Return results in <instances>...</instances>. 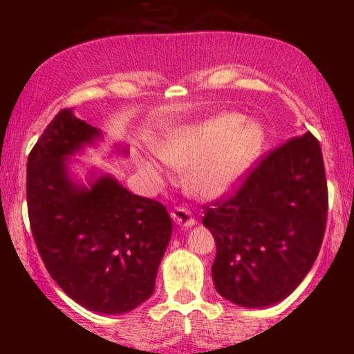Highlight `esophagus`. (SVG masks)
I'll list each match as a JSON object with an SVG mask.
<instances>
[{"mask_svg": "<svg viewBox=\"0 0 354 354\" xmlns=\"http://www.w3.org/2000/svg\"><path fill=\"white\" fill-rule=\"evenodd\" d=\"M171 218H173V221L176 223V225L185 226V228H188V226H193L194 223H196V219H194L193 214H191V211L186 209V208H174L171 211Z\"/></svg>", "mask_w": 354, "mask_h": 354, "instance_id": "34e87169", "label": "esophagus"}]
</instances>
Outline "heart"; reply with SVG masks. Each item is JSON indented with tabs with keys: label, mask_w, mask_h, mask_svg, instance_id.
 <instances>
[{
	"label": "heart",
	"mask_w": 354,
	"mask_h": 354,
	"mask_svg": "<svg viewBox=\"0 0 354 354\" xmlns=\"http://www.w3.org/2000/svg\"><path fill=\"white\" fill-rule=\"evenodd\" d=\"M241 115H221L185 129L160 145L158 154L173 168H188L189 186L198 194L214 198L239 181L265 148V129L245 123ZM141 171L153 183L161 171L149 158L140 161Z\"/></svg>",
	"instance_id": "heart-1"
}]
</instances>
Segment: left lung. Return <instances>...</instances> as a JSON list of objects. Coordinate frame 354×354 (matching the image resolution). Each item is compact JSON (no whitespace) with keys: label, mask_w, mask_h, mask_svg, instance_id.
Here are the masks:
<instances>
[{"label":"left lung","mask_w":354,"mask_h":354,"mask_svg":"<svg viewBox=\"0 0 354 354\" xmlns=\"http://www.w3.org/2000/svg\"><path fill=\"white\" fill-rule=\"evenodd\" d=\"M203 209L216 243L211 273L218 293L246 308L281 301L310 273L326 230L319 141L306 131L270 149L236 188Z\"/></svg>","instance_id":"obj_1"}]
</instances>
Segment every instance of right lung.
Listing matches in <instances>:
<instances>
[{
	"label": "right lung",
	"instance_id": "1",
	"mask_svg": "<svg viewBox=\"0 0 354 354\" xmlns=\"http://www.w3.org/2000/svg\"><path fill=\"white\" fill-rule=\"evenodd\" d=\"M100 131L61 109L28 156L31 233L51 278L71 299L104 315L128 313L154 291L173 223L160 201L129 193L111 176L76 188L68 154Z\"/></svg>",
	"mask_w": 354,
	"mask_h": 354
}]
</instances>
